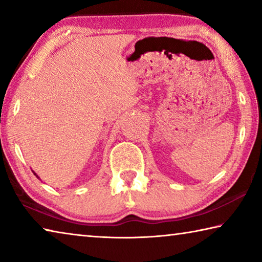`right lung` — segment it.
<instances>
[{
  "mask_svg": "<svg viewBox=\"0 0 262 262\" xmlns=\"http://www.w3.org/2000/svg\"><path fill=\"white\" fill-rule=\"evenodd\" d=\"M33 173H34V171H33ZM34 176H35V177H37V178H38V179H40V178H39V177H38V174H37V173H34Z\"/></svg>",
  "mask_w": 262,
  "mask_h": 262,
  "instance_id": "right-lung-1",
  "label": "right lung"
}]
</instances>
